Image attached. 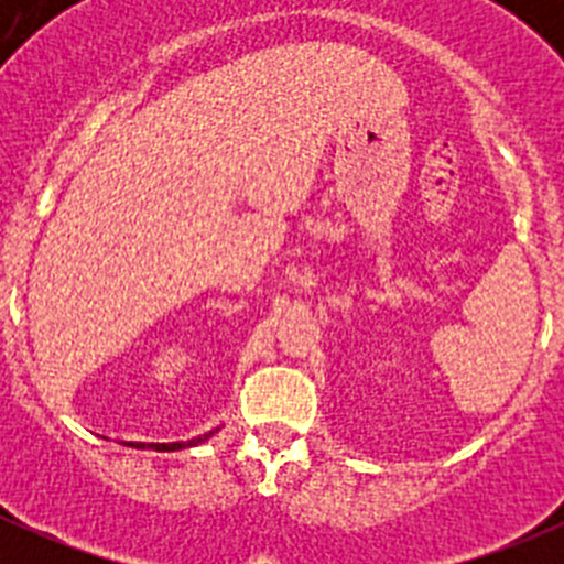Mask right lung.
<instances>
[{
    "label": "right lung",
    "mask_w": 564,
    "mask_h": 564,
    "mask_svg": "<svg viewBox=\"0 0 564 564\" xmlns=\"http://www.w3.org/2000/svg\"><path fill=\"white\" fill-rule=\"evenodd\" d=\"M218 431V429H215ZM215 431H209V434H204V436H196V440H187V442H172V445H158V451H182V447H193V445H198V442H204V440H209V436L215 434ZM130 447H147L144 442H130Z\"/></svg>",
    "instance_id": "1"
}]
</instances>
